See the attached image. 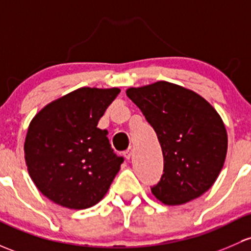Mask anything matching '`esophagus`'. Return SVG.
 Returning <instances> with one entry per match:
<instances>
[{"label":"esophagus","mask_w":251,"mask_h":251,"mask_svg":"<svg viewBox=\"0 0 251 251\" xmlns=\"http://www.w3.org/2000/svg\"><path fill=\"white\" fill-rule=\"evenodd\" d=\"M132 154H133V149L132 148H130V149H127L125 152H124V156H125L127 160H130L131 157H132Z\"/></svg>","instance_id":"1"}]
</instances>
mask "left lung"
<instances>
[{
    "label": "left lung",
    "instance_id": "8db88e82",
    "mask_svg": "<svg viewBox=\"0 0 251 251\" xmlns=\"http://www.w3.org/2000/svg\"><path fill=\"white\" fill-rule=\"evenodd\" d=\"M157 134L163 174L151 192L165 204L197 199L214 184L227 152L220 115L196 92L156 81L126 90Z\"/></svg>",
    "mask_w": 251,
    "mask_h": 251
}]
</instances>
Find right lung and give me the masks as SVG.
Returning <instances> with one entry per match:
<instances>
[{
  "mask_svg": "<svg viewBox=\"0 0 251 251\" xmlns=\"http://www.w3.org/2000/svg\"><path fill=\"white\" fill-rule=\"evenodd\" d=\"M118 88H80L47 104L32 119L24 144L28 174L50 201L86 209L107 194L124 157L97 127Z\"/></svg>",
  "mask_w": 251,
  "mask_h": 251,
  "instance_id": "obj_1",
  "label": "right lung"
}]
</instances>
